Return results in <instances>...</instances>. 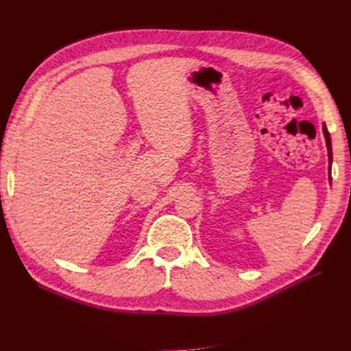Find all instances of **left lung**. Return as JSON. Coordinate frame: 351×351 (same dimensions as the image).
Returning a JSON list of instances; mask_svg holds the SVG:
<instances>
[{"label": "left lung", "mask_w": 351, "mask_h": 351, "mask_svg": "<svg viewBox=\"0 0 351 351\" xmlns=\"http://www.w3.org/2000/svg\"><path fill=\"white\" fill-rule=\"evenodd\" d=\"M324 134L326 139V147H328V156H329V173H331V164H332V149H331V137H329L326 125L324 124Z\"/></svg>", "instance_id": "obj_1"}]
</instances>
